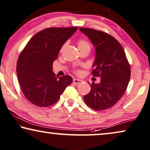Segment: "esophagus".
<instances>
[{"label":"esophagus","instance_id":"34e87169","mask_svg":"<svg viewBox=\"0 0 150 150\" xmlns=\"http://www.w3.org/2000/svg\"><path fill=\"white\" fill-rule=\"evenodd\" d=\"M81 82H82V80L81 79H77V78H74V79H73V83L75 84H80Z\"/></svg>","mask_w":150,"mask_h":150}]
</instances>
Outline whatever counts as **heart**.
<instances>
[{"instance_id":"heart-1","label":"heart","mask_w":150,"mask_h":150,"mask_svg":"<svg viewBox=\"0 0 150 150\" xmlns=\"http://www.w3.org/2000/svg\"><path fill=\"white\" fill-rule=\"evenodd\" d=\"M66 45V44L62 45V50L64 47V46ZM77 46L79 50H84V49H90V43L88 41H86V39H79L77 41ZM77 73H79V71H77Z\"/></svg>"}]
</instances>
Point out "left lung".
Instances as JSON below:
<instances>
[{"mask_svg": "<svg viewBox=\"0 0 150 150\" xmlns=\"http://www.w3.org/2000/svg\"><path fill=\"white\" fill-rule=\"evenodd\" d=\"M79 30L95 47L92 74L100 77L99 83L92 82L91 90L83 100L94 110H105L116 104L126 92L130 77V64L122 45L112 36L92 28Z\"/></svg>", "mask_w": 150, "mask_h": 150, "instance_id": "left-lung-1", "label": "left lung"}]
</instances>
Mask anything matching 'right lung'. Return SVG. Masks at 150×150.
<instances>
[{
	"instance_id": "1",
	"label": "right lung",
	"mask_w": 150,
	"mask_h": 150,
	"mask_svg": "<svg viewBox=\"0 0 150 150\" xmlns=\"http://www.w3.org/2000/svg\"><path fill=\"white\" fill-rule=\"evenodd\" d=\"M77 27L48 28L31 38L21 52L16 72L26 98L36 106L50 107L56 103L73 81L68 75L58 77L52 70L54 61L65 42Z\"/></svg>"
}]
</instances>
